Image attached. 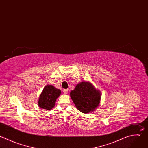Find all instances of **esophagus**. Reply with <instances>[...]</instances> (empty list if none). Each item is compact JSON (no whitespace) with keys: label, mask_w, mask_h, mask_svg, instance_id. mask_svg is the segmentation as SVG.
<instances>
[{"label":"esophagus","mask_w":148,"mask_h":148,"mask_svg":"<svg viewBox=\"0 0 148 148\" xmlns=\"http://www.w3.org/2000/svg\"><path fill=\"white\" fill-rule=\"evenodd\" d=\"M68 92H69V90H68V89H63V92H64V93L67 94V93H68Z\"/></svg>","instance_id":"esophagus-1"}]
</instances>
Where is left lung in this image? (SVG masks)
<instances>
[{
  "mask_svg": "<svg viewBox=\"0 0 148 148\" xmlns=\"http://www.w3.org/2000/svg\"><path fill=\"white\" fill-rule=\"evenodd\" d=\"M70 96L77 109L83 113L93 112L99 106L101 93L89 82L78 84L70 92Z\"/></svg>",
  "mask_w": 148,
  "mask_h": 148,
  "instance_id": "left-lung-1",
  "label": "left lung"
}]
</instances>
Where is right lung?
<instances>
[{
    "label": "right lung",
    "mask_w": 148,
    "mask_h": 148,
    "mask_svg": "<svg viewBox=\"0 0 148 148\" xmlns=\"http://www.w3.org/2000/svg\"><path fill=\"white\" fill-rule=\"evenodd\" d=\"M61 90L52 85H46L39 95L38 105L42 109L50 110L55 105L57 98L60 95Z\"/></svg>",
    "instance_id": "obj_1"
}]
</instances>
